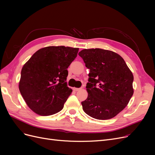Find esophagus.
<instances>
[{
	"label": "esophagus",
	"mask_w": 155,
	"mask_h": 155,
	"mask_svg": "<svg viewBox=\"0 0 155 155\" xmlns=\"http://www.w3.org/2000/svg\"><path fill=\"white\" fill-rule=\"evenodd\" d=\"M73 90L74 91H79V90H81V88H73Z\"/></svg>",
	"instance_id": "esophagus-1"
}]
</instances>
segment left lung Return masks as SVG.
<instances>
[{
    "label": "left lung",
    "mask_w": 155,
    "mask_h": 155,
    "mask_svg": "<svg viewBox=\"0 0 155 155\" xmlns=\"http://www.w3.org/2000/svg\"><path fill=\"white\" fill-rule=\"evenodd\" d=\"M78 54L90 69L88 97L81 102L84 112L97 120L114 118L127 105L134 93L132 72L124 59L110 50L84 49Z\"/></svg>",
    "instance_id": "8db88e82"
}]
</instances>
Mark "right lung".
<instances>
[{
	"label": "right lung",
	"instance_id": "obj_1",
	"mask_svg": "<svg viewBox=\"0 0 155 155\" xmlns=\"http://www.w3.org/2000/svg\"><path fill=\"white\" fill-rule=\"evenodd\" d=\"M78 48L47 46L37 50L21 70L18 88L30 109L41 116L61 110L72 90L67 87V68Z\"/></svg>",
	"mask_w": 155,
	"mask_h": 155
}]
</instances>
